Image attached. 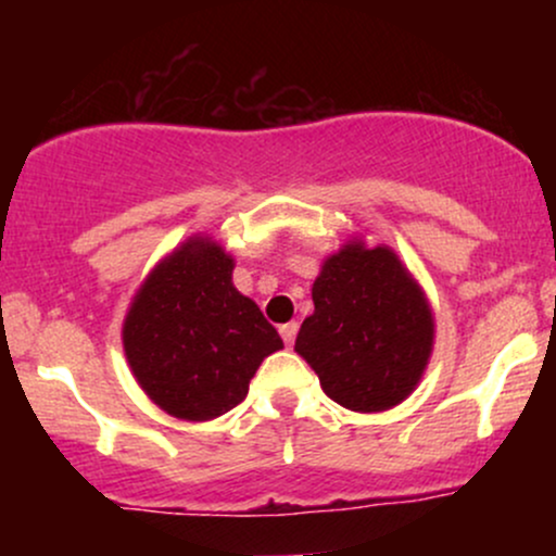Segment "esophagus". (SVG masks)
I'll return each instance as SVG.
<instances>
[{
	"label": "esophagus",
	"instance_id": "obj_1",
	"mask_svg": "<svg viewBox=\"0 0 556 556\" xmlns=\"http://www.w3.org/2000/svg\"><path fill=\"white\" fill-rule=\"evenodd\" d=\"M279 334H282L287 348H292V342H295V337H298V324L295 321L282 324V327H279Z\"/></svg>",
	"mask_w": 556,
	"mask_h": 556
}]
</instances>
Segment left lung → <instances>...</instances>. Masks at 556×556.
I'll return each instance as SVG.
<instances>
[{"instance_id": "left-lung-1", "label": "left lung", "mask_w": 556, "mask_h": 556, "mask_svg": "<svg viewBox=\"0 0 556 556\" xmlns=\"http://www.w3.org/2000/svg\"><path fill=\"white\" fill-rule=\"evenodd\" d=\"M314 314L295 353L321 389L353 413L392 410L416 392L433 353V311L424 287L389 245L348 240L324 258Z\"/></svg>"}]
</instances>
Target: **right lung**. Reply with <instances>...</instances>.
<instances>
[{"label":"right lung","mask_w":556,"mask_h":556,"mask_svg":"<svg viewBox=\"0 0 556 556\" xmlns=\"http://www.w3.org/2000/svg\"><path fill=\"white\" fill-rule=\"evenodd\" d=\"M235 258L208 235H190L140 282L123 321L138 387L180 420H214L240 405L282 337L232 285Z\"/></svg>","instance_id":"obj_1"}]
</instances>
